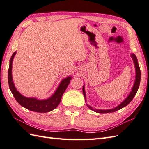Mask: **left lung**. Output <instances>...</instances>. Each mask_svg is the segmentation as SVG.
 <instances>
[{
  "label": "left lung",
  "instance_id": "obj_1",
  "mask_svg": "<svg viewBox=\"0 0 149 149\" xmlns=\"http://www.w3.org/2000/svg\"><path fill=\"white\" fill-rule=\"evenodd\" d=\"M131 56V58H132L133 62H134V67H135V71H136V77H135V81H134V84L133 85V87L132 88V90L130 93H129V95L128 96L123 100V101L120 104L118 105L116 107H115L114 108L111 109H105V110H102V109H94L91 106L87 104V107H89L91 110H92L93 111L96 112V113H100V114H105V113H113V112H116L120 109H122L123 107H125L127 105H128L129 103L132 101V99L134 98V96L136 95V93H137L138 88L139 86V84H140V80H141V71H140V69H139V66L138 64V59L136 58V55L134 53H132L130 54ZM83 94L84 96L85 97V101L87 102L86 101V91H85V85H84L83 86Z\"/></svg>",
  "mask_w": 149,
  "mask_h": 149
}]
</instances>
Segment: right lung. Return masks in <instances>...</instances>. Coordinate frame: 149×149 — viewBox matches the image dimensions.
Masks as SVG:
<instances>
[{"label": "right lung", "mask_w": 149, "mask_h": 149, "mask_svg": "<svg viewBox=\"0 0 149 149\" xmlns=\"http://www.w3.org/2000/svg\"><path fill=\"white\" fill-rule=\"evenodd\" d=\"M16 54V51L12 54L10 60V66H9L8 72V79L9 87L11 92L13 94L14 98L17 100L19 104L29 111L37 112V113H48L53 111V109L56 108L61 101V98L63 93L68 87V85L70 83L72 77L69 76L67 78L63 79L60 81L58 87L54 91L53 95L47 99L39 100L36 98H28L23 96L18 91L15 86L14 82L12 78V64L13 60Z\"/></svg>", "instance_id": "1"}]
</instances>
